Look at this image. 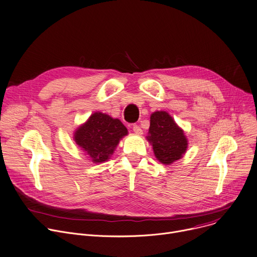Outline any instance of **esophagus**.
Returning <instances> with one entry per match:
<instances>
[{
	"mask_svg": "<svg viewBox=\"0 0 257 257\" xmlns=\"http://www.w3.org/2000/svg\"><path fill=\"white\" fill-rule=\"evenodd\" d=\"M133 131H134L136 134H138V135H142V134H143L142 128H141L139 125H138V124H134Z\"/></svg>",
	"mask_w": 257,
	"mask_h": 257,
	"instance_id": "1",
	"label": "esophagus"
}]
</instances>
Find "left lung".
Segmentation results:
<instances>
[{"mask_svg":"<svg viewBox=\"0 0 257 257\" xmlns=\"http://www.w3.org/2000/svg\"><path fill=\"white\" fill-rule=\"evenodd\" d=\"M148 142L152 145L157 161L172 165L186 152L188 142L184 132L166 111H156L150 116Z\"/></svg>","mask_w":257,"mask_h":257,"instance_id":"1","label":"left lung"}]
</instances>
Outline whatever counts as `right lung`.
<instances>
[{
  "label": "right lung",
  "instance_id": "1",
  "mask_svg": "<svg viewBox=\"0 0 257 257\" xmlns=\"http://www.w3.org/2000/svg\"><path fill=\"white\" fill-rule=\"evenodd\" d=\"M126 135L127 128L119 119L94 112L75 131L74 140L93 164H100L110 159L121 138Z\"/></svg>",
  "mask_w": 257,
  "mask_h": 257
}]
</instances>
